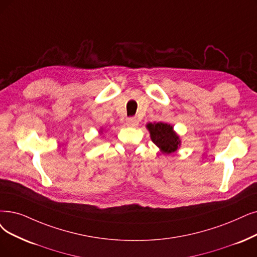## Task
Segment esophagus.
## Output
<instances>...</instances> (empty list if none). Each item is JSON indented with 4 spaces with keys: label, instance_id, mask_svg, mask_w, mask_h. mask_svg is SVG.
I'll list each match as a JSON object with an SVG mask.
<instances>
[{
    "label": "esophagus",
    "instance_id": "esophagus-1",
    "mask_svg": "<svg viewBox=\"0 0 257 257\" xmlns=\"http://www.w3.org/2000/svg\"><path fill=\"white\" fill-rule=\"evenodd\" d=\"M138 119L136 117H130L126 119V125L127 126H131V127H135L138 125Z\"/></svg>",
    "mask_w": 257,
    "mask_h": 257
}]
</instances>
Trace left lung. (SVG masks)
I'll return each instance as SVG.
<instances>
[{"instance_id": "8db88e82", "label": "left lung", "mask_w": 257, "mask_h": 257, "mask_svg": "<svg viewBox=\"0 0 257 257\" xmlns=\"http://www.w3.org/2000/svg\"><path fill=\"white\" fill-rule=\"evenodd\" d=\"M147 126L150 131L152 141L162 151V153L171 154L175 152L180 146L179 137L173 131V126L168 123H149Z\"/></svg>"}]
</instances>
